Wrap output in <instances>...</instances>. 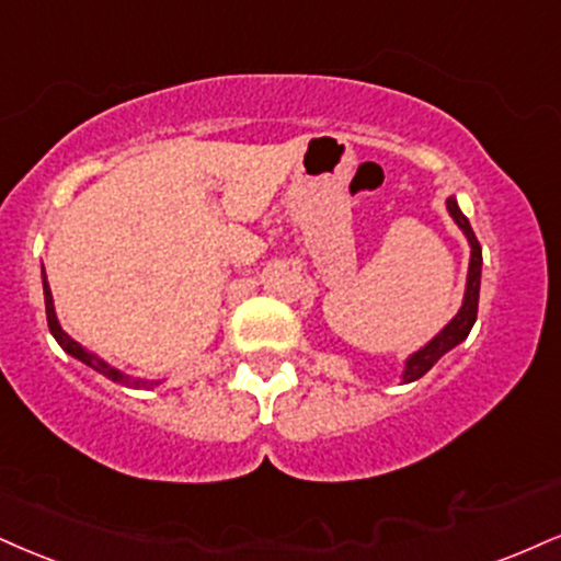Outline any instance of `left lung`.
<instances>
[{"label": "left lung", "instance_id": "8db88e82", "mask_svg": "<svg viewBox=\"0 0 561 561\" xmlns=\"http://www.w3.org/2000/svg\"><path fill=\"white\" fill-rule=\"evenodd\" d=\"M447 211H449L451 219H455V225L462 229V234L468 238V245H470V263H468V282H465V298H462L460 310L455 313V319H451L447 327H444L442 332L434 336V340H428L421 350H415L413 355L404 357L402 383L417 381L421 376H426L428 370L434 368L436 363L449 353V350H455L457 345H460V342L468 340L470 329H473V323L478 319V295H481V268H483L481 242H478L473 227H470V221H468V216H465L460 211V206H457L455 195H449V198H447Z\"/></svg>", "mask_w": 561, "mask_h": 561}]
</instances>
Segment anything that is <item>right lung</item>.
Instances as JSON below:
<instances>
[{"instance_id":"right-lung-1","label":"right lung","mask_w":561,"mask_h":561,"mask_svg":"<svg viewBox=\"0 0 561 561\" xmlns=\"http://www.w3.org/2000/svg\"><path fill=\"white\" fill-rule=\"evenodd\" d=\"M42 282H44V306H46V321H49V332H51L54 340H57V345L62 347L67 355H72V357H76V360L85 363L88 368H93V370H96V374L106 376V379H112L114 383H123V387H130V389H153V387H159L161 381H164V379H133V376L123 374V370L114 368L112 363H106L104 357H99L96 353H91V350L83 347V345H80V342L72 340V336L67 334L62 327H59L57 310H54L51 287H49V282H46L44 266H42Z\"/></svg>"}]
</instances>
